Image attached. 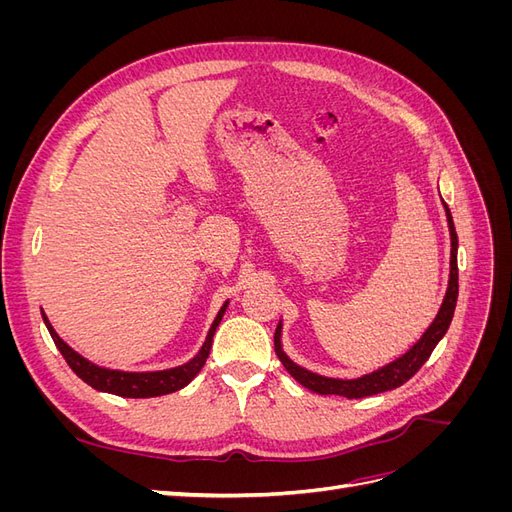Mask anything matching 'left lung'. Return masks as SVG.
Returning <instances> with one entry per match:
<instances>
[{
  "mask_svg": "<svg viewBox=\"0 0 512 512\" xmlns=\"http://www.w3.org/2000/svg\"><path fill=\"white\" fill-rule=\"evenodd\" d=\"M446 209V220H448V230H451V280H448V290L444 303L440 307V312L436 316V320L431 322V327L423 333V337L404 354L399 356L397 361L389 363L386 367L371 371V374L356 378V380H337V378H324L318 374H312L299 365H294L288 356L282 350V324H277L275 329V352L280 356L282 365L286 367L288 374L297 380L299 384H303L305 389L314 391L318 395H342L348 399H361V397H369V395H378L384 391H393L397 386H401L404 382H408L418 369L425 365V361L431 356L433 348L438 346L440 339L446 335L448 327H451V320L455 314V305H457V294H459V269H457V232H455V224H453V215L448 205L444 203Z\"/></svg>",
  "mask_w": 512,
  "mask_h": 512,
  "instance_id": "left-lung-1",
  "label": "left lung"
}]
</instances>
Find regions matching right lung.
I'll return each mask as SVG.
<instances>
[{"label":"right lung","mask_w":512,"mask_h":512,"mask_svg":"<svg viewBox=\"0 0 512 512\" xmlns=\"http://www.w3.org/2000/svg\"><path fill=\"white\" fill-rule=\"evenodd\" d=\"M226 307H228V303H224V307L220 309L218 316H215L203 348H200V352L194 356L192 361H188V363L181 365V367L164 369V371H145V374H134V371L104 369V367H98L94 363H89L87 359H83L79 352H74L64 342V339H61L55 333V329L51 327V322H49V318L44 316V312H42V318H44L46 329H49V333L53 337L55 346L59 348L61 354H64V359L70 365V369L83 382H87L91 389L102 391V393H113V395H119V397L145 399V397H160V395L175 393V391L183 389V386H188L196 378L198 371L203 369V365L209 359L213 335H215V329H218V324L222 322V316L226 312Z\"/></svg>","instance_id":"obj_1"}]
</instances>
